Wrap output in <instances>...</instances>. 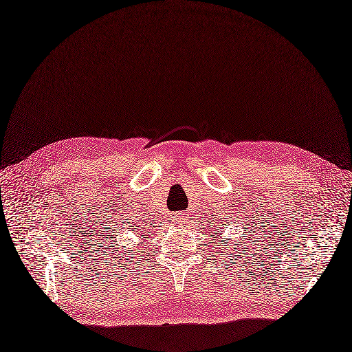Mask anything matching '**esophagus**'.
<instances>
[{
  "label": "esophagus",
  "instance_id": "1",
  "mask_svg": "<svg viewBox=\"0 0 352 352\" xmlns=\"http://www.w3.org/2000/svg\"><path fill=\"white\" fill-rule=\"evenodd\" d=\"M175 221L180 222V223H186V222L189 221V216H186V214H177V216H175Z\"/></svg>",
  "mask_w": 352,
  "mask_h": 352
}]
</instances>
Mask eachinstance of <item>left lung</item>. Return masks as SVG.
Wrapping results in <instances>:
<instances>
[{
  "label": "left lung",
  "instance_id": "1",
  "mask_svg": "<svg viewBox=\"0 0 352 352\" xmlns=\"http://www.w3.org/2000/svg\"><path fill=\"white\" fill-rule=\"evenodd\" d=\"M219 233H221V231H218V230H214V231H213V233H212V234H214V236H218V234H219ZM213 241H216V239H213Z\"/></svg>",
  "mask_w": 352,
  "mask_h": 352
}]
</instances>
